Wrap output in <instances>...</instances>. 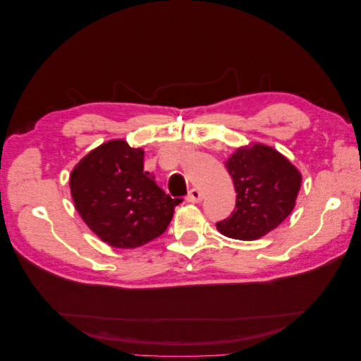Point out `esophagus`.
<instances>
[{
    "label": "esophagus",
    "instance_id": "obj_1",
    "mask_svg": "<svg viewBox=\"0 0 361 361\" xmlns=\"http://www.w3.org/2000/svg\"><path fill=\"white\" fill-rule=\"evenodd\" d=\"M187 199H188V202H191V203H200V202L203 200V194H202L200 190L192 188V190H190V192H188V195H187Z\"/></svg>",
    "mask_w": 361,
    "mask_h": 361
}]
</instances>
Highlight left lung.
<instances>
[{
	"label": "left lung",
	"mask_w": 361,
	"mask_h": 361,
	"mask_svg": "<svg viewBox=\"0 0 361 361\" xmlns=\"http://www.w3.org/2000/svg\"><path fill=\"white\" fill-rule=\"evenodd\" d=\"M224 166L236 191L235 211L216 223L224 236L255 241L274 231L293 211L301 173L274 147L243 146Z\"/></svg>",
	"instance_id": "obj_1"
}]
</instances>
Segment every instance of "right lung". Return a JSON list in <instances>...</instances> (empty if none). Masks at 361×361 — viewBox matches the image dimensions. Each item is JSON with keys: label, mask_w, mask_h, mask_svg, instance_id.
I'll use <instances>...</instances> for the list:
<instances>
[{"label": "right lung", "mask_w": 361, "mask_h": 361, "mask_svg": "<svg viewBox=\"0 0 361 361\" xmlns=\"http://www.w3.org/2000/svg\"><path fill=\"white\" fill-rule=\"evenodd\" d=\"M145 150L110 140L87 154L71 173L76 211L90 231L116 248L141 247L166 232L174 206L145 171Z\"/></svg>", "instance_id": "add662e5"}]
</instances>
